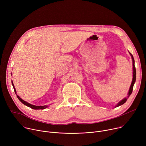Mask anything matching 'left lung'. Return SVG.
Segmentation results:
<instances>
[{"label":"left lung","mask_w":146,"mask_h":146,"mask_svg":"<svg viewBox=\"0 0 146 146\" xmlns=\"http://www.w3.org/2000/svg\"><path fill=\"white\" fill-rule=\"evenodd\" d=\"M129 54L130 55V56H131V57L132 62H133V79H132V82H131V85H130V87L129 92H128V94H127V97L123 98V99L121 101H119V102L115 105V107H119V106L122 105H123L124 103L126 102V101H127V98L129 97V96H130V94H131L132 91H133V86H134V84H135V82H136V68H135V60H134V58H133V55H131V54L130 52H129Z\"/></svg>","instance_id":"1"}]
</instances>
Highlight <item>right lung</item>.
Instances as JSON below:
<instances>
[{"label": "right lung", "mask_w": 146, "mask_h": 146, "mask_svg": "<svg viewBox=\"0 0 146 146\" xmlns=\"http://www.w3.org/2000/svg\"><path fill=\"white\" fill-rule=\"evenodd\" d=\"M11 84H12V86H13V88H14V90H15V93H16V95H17V92H16V89H15V86H14V84H13V82H11ZM17 97L18 99H19L23 104H24L25 105L27 106V107H30V108H32V109H34V110H44V109H45V108H48V107H49L48 105H44V106H36V105H32V104H30V103H29V102H26V101H24L23 100H22V99H21L19 96H17Z\"/></svg>", "instance_id": "add662e5"}]
</instances>
